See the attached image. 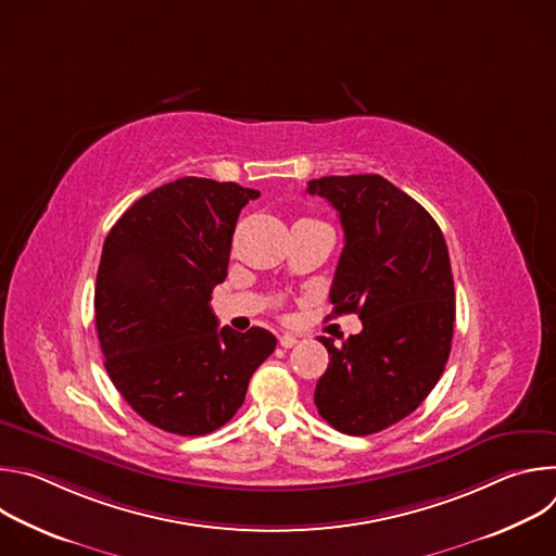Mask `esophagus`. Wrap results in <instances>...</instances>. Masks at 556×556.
Wrapping results in <instances>:
<instances>
[{
  "mask_svg": "<svg viewBox=\"0 0 556 556\" xmlns=\"http://www.w3.org/2000/svg\"><path fill=\"white\" fill-rule=\"evenodd\" d=\"M299 343V337L296 334H292V332H283V334H279V345L281 348H292V345H296Z\"/></svg>",
  "mask_w": 556,
  "mask_h": 556,
  "instance_id": "obj_1",
  "label": "esophagus"
}]
</instances>
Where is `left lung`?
I'll return each mask as SVG.
<instances>
[{
    "label": "left lung",
    "instance_id": "1",
    "mask_svg": "<svg viewBox=\"0 0 556 556\" xmlns=\"http://www.w3.org/2000/svg\"><path fill=\"white\" fill-rule=\"evenodd\" d=\"M341 217L345 247L334 273V314L356 312L361 334L330 354L314 405L348 435L378 433L420 407L451 354L455 290L435 219L376 174L307 182Z\"/></svg>",
    "mask_w": 556,
    "mask_h": 556
}]
</instances>
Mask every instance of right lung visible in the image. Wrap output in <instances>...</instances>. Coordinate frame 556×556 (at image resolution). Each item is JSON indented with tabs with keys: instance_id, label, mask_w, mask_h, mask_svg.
Wrapping results in <instances>:
<instances>
[{
	"instance_id": "add662e5",
	"label": "right lung",
	"mask_w": 556,
	"mask_h": 556,
	"mask_svg": "<svg viewBox=\"0 0 556 556\" xmlns=\"http://www.w3.org/2000/svg\"><path fill=\"white\" fill-rule=\"evenodd\" d=\"M260 191L180 178L134 202L105 237L94 309L105 369L149 425L206 435L247 399L275 352L264 328H217L211 292L226 279L237 217Z\"/></svg>"
}]
</instances>
